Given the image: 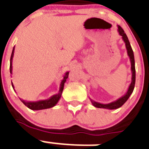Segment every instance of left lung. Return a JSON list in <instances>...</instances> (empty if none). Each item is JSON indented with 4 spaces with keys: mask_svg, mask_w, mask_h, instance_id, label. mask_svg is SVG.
<instances>
[{
    "mask_svg": "<svg viewBox=\"0 0 149 149\" xmlns=\"http://www.w3.org/2000/svg\"><path fill=\"white\" fill-rule=\"evenodd\" d=\"M118 33L122 36V39L125 42V45H126V50H127V54L128 56L130 57V62H131V72H132V81L130 84V87L128 88V91L126 94H124L123 97H120L119 99H117L116 100L113 102H111L110 104H100V103H98V102H96L93 100H91L92 104L94 107L97 108H104V109H108V110H115V109H118L120 108V107L123 105L127 100L129 99V97H130V95L132 94L133 92L134 88H135V83H136V68H135V59H134V54L133 51H132V49L131 47V45H130V42L128 39L127 36L125 33L124 30L122 29V27L118 25Z\"/></svg>",
    "mask_w": 149,
    "mask_h": 149,
    "instance_id": "obj_1",
    "label": "left lung"
}]
</instances>
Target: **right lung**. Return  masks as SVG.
<instances>
[{"instance_id":"add662e5","label":"right lung","mask_w":149,"mask_h":149,"mask_svg":"<svg viewBox=\"0 0 149 149\" xmlns=\"http://www.w3.org/2000/svg\"><path fill=\"white\" fill-rule=\"evenodd\" d=\"M14 49H15V47H13V51H12V54H11L10 56V72L12 74V61H13V53H14ZM68 74L69 72H67L65 75H64L63 79L61 80V84H60L59 87V91L58 93L56 94H54L52 95L50 98L47 100H38V101H26L24 100H21L22 102L23 103V104L25 106H26L28 108H29L30 110H44V109H49V108L53 107L54 106H55L57 104V103L58 102V100H60L61 97V94H62V91H63L64 89V84L65 83L66 79L68 77ZM12 87H13V90H14V86H13V83H12Z\"/></svg>"}]
</instances>
